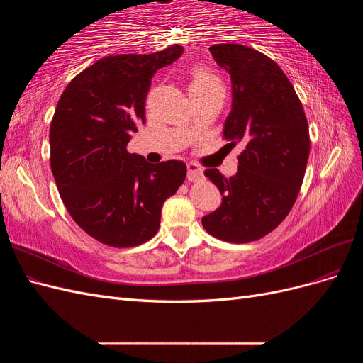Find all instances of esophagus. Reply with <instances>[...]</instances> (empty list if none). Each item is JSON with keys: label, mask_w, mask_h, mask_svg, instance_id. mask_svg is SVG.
I'll list each match as a JSON object with an SVG mask.
<instances>
[{"label": "esophagus", "mask_w": 363, "mask_h": 363, "mask_svg": "<svg viewBox=\"0 0 363 363\" xmlns=\"http://www.w3.org/2000/svg\"><path fill=\"white\" fill-rule=\"evenodd\" d=\"M203 179V169L195 163L188 164V180L189 182H199Z\"/></svg>", "instance_id": "34e87169"}]
</instances>
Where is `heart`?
I'll return each instance as SVG.
<instances>
[{
	"label": "heart",
	"instance_id": "obj_1",
	"mask_svg": "<svg viewBox=\"0 0 363 363\" xmlns=\"http://www.w3.org/2000/svg\"><path fill=\"white\" fill-rule=\"evenodd\" d=\"M208 89H224L221 77L207 68H196L192 74L191 91H208Z\"/></svg>",
	"mask_w": 363,
	"mask_h": 363
}]
</instances>
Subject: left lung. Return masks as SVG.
<instances>
[{
	"mask_svg": "<svg viewBox=\"0 0 363 363\" xmlns=\"http://www.w3.org/2000/svg\"><path fill=\"white\" fill-rule=\"evenodd\" d=\"M233 83V104L223 138L242 144L233 177L204 171L223 204L203 216L208 235L247 244L271 233L298 196L311 151L309 125L292 83L265 54L240 43L208 48Z\"/></svg>",
	"mask_w": 363,
	"mask_h": 363,
	"instance_id": "left-lung-1",
	"label": "left lung"
}]
</instances>
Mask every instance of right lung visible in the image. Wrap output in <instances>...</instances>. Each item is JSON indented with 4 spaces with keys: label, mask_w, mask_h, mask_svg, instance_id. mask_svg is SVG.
I'll list each match as a JSON object with an SVG mask.
<instances>
[{
    "label": "right lung",
    "mask_w": 363,
    "mask_h": 363,
    "mask_svg": "<svg viewBox=\"0 0 363 363\" xmlns=\"http://www.w3.org/2000/svg\"><path fill=\"white\" fill-rule=\"evenodd\" d=\"M179 43L155 54H118L77 74L60 95L50 127V163L63 204L82 230L108 247L147 242L162 206L186 179V164H157L127 151L145 124L152 75L177 60Z\"/></svg>",
    "instance_id": "right-lung-1"
}]
</instances>
